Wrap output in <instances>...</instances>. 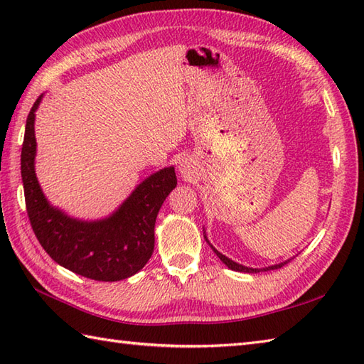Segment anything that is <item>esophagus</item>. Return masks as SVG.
<instances>
[{
	"instance_id": "esophagus-1",
	"label": "esophagus",
	"mask_w": 364,
	"mask_h": 364,
	"mask_svg": "<svg viewBox=\"0 0 364 364\" xmlns=\"http://www.w3.org/2000/svg\"><path fill=\"white\" fill-rule=\"evenodd\" d=\"M180 173H181L184 178L192 175V166L189 164V162H188L186 159H183V161L180 162Z\"/></svg>"
}]
</instances>
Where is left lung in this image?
<instances>
[{"label":"left lung","mask_w":364,"mask_h":364,"mask_svg":"<svg viewBox=\"0 0 364 364\" xmlns=\"http://www.w3.org/2000/svg\"><path fill=\"white\" fill-rule=\"evenodd\" d=\"M205 239H206V235H205ZM208 241V239H206ZM208 244H210V241H208ZM211 245V244H210ZM211 249L214 250V253L218 255V257L220 258V261L223 262V264H225L228 269H231V270H236V272H266V270H274V269H280V267H283L286 262L288 261H291V259H286V261H283V262H278V264H274V266H267V267H262V269H253V267H247V266H242V264H239V262H236V261H233V259H230V258H227L225 255H222L219 250H215L214 247L211 245Z\"/></svg>","instance_id":"1"}]
</instances>
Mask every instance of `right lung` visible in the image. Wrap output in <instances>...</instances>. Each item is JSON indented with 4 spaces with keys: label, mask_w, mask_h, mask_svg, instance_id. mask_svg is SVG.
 <instances>
[{
    "label": "right lung",
    "mask_w": 364,
    "mask_h": 364,
    "mask_svg": "<svg viewBox=\"0 0 364 364\" xmlns=\"http://www.w3.org/2000/svg\"><path fill=\"white\" fill-rule=\"evenodd\" d=\"M26 119L21 146V180L31 227L45 252L63 267L98 282H119L137 274L154 249V222L167 196L176 186L173 167L150 175L111 215L80 220L50 205L37 181L34 161L36 111Z\"/></svg>",
    "instance_id": "obj_1"
}]
</instances>
